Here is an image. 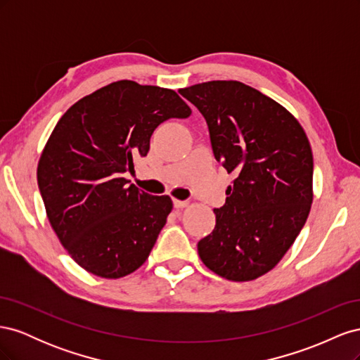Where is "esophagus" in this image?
<instances>
[{"instance_id": "34e87169", "label": "esophagus", "mask_w": 360, "mask_h": 360, "mask_svg": "<svg viewBox=\"0 0 360 360\" xmlns=\"http://www.w3.org/2000/svg\"><path fill=\"white\" fill-rule=\"evenodd\" d=\"M172 204L176 209H184V207H188V201H181V200H172Z\"/></svg>"}]
</instances>
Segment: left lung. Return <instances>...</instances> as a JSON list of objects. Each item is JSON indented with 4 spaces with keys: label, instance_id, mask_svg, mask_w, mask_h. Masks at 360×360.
I'll list each match as a JSON object with an SVG mask.
<instances>
[{
    "label": "left lung",
    "instance_id": "1",
    "mask_svg": "<svg viewBox=\"0 0 360 360\" xmlns=\"http://www.w3.org/2000/svg\"><path fill=\"white\" fill-rule=\"evenodd\" d=\"M179 93L209 126L213 155L234 172L214 230L198 242L202 263L228 281L274 269L296 240L312 204L307 134L284 106L238 81L195 84Z\"/></svg>",
    "mask_w": 360,
    "mask_h": 360
}]
</instances>
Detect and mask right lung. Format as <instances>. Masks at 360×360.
Listing matches in <instances>:
<instances>
[{
	"instance_id": "obj_1",
	"label": "right lung",
	"mask_w": 360,
	"mask_h": 360,
	"mask_svg": "<svg viewBox=\"0 0 360 360\" xmlns=\"http://www.w3.org/2000/svg\"><path fill=\"white\" fill-rule=\"evenodd\" d=\"M191 112L174 90L124 79L82 97L60 118L37 183L52 230L82 269L117 279L146 263L172 201L123 176L147 156L160 123Z\"/></svg>"
}]
</instances>
